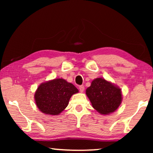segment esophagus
Instances as JSON below:
<instances>
[{
    "label": "esophagus",
    "instance_id": "1",
    "mask_svg": "<svg viewBox=\"0 0 153 153\" xmlns=\"http://www.w3.org/2000/svg\"><path fill=\"white\" fill-rule=\"evenodd\" d=\"M84 86H83V85H82V86H79V91L81 92H84Z\"/></svg>",
    "mask_w": 153,
    "mask_h": 153
}]
</instances>
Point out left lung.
<instances>
[{"label":"left lung","mask_w":153,"mask_h":153,"mask_svg":"<svg viewBox=\"0 0 153 153\" xmlns=\"http://www.w3.org/2000/svg\"><path fill=\"white\" fill-rule=\"evenodd\" d=\"M87 97L94 109L102 115L113 113L122 100L121 90L104 78L94 79L86 90Z\"/></svg>","instance_id":"obj_1"}]
</instances>
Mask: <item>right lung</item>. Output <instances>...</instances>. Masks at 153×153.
<instances>
[{
	"mask_svg": "<svg viewBox=\"0 0 153 153\" xmlns=\"http://www.w3.org/2000/svg\"><path fill=\"white\" fill-rule=\"evenodd\" d=\"M78 92L71 83L62 78L54 79L44 82L38 86L34 99L41 112L57 115L67 107L71 96Z\"/></svg>",
	"mask_w": 153,
	"mask_h": 153,
	"instance_id": "1",
	"label": "right lung"
}]
</instances>
